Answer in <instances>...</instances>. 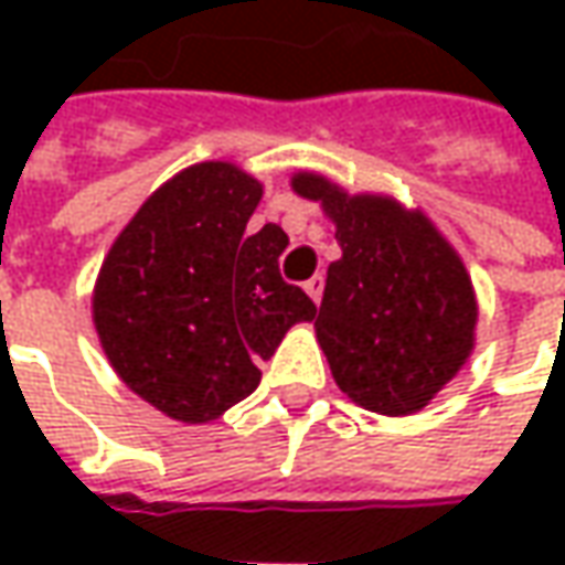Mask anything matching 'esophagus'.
Masks as SVG:
<instances>
[{
  "label": "esophagus",
  "instance_id": "esophagus-1",
  "mask_svg": "<svg viewBox=\"0 0 565 565\" xmlns=\"http://www.w3.org/2000/svg\"><path fill=\"white\" fill-rule=\"evenodd\" d=\"M305 292L311 295L315 301H320V295H323V276H320V273H315V276L305 282Z\"/></svg>",
  "mask_w": 565,
  "mask_h": 565
}]
</instances>
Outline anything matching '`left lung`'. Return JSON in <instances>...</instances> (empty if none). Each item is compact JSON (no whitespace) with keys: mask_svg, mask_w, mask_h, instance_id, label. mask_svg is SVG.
I'll list each match as a JSON object with an SVG mask.
<instances>
[{"mask_svg":"<svg viewBox=\"0 0 565 565\" xmlns=\"http://www.w3.org/2000/svg\"><path fill=\"white\" fill-rule=\"evenodd\" d=\"M292 188L337 223L342 257L327 270L315 330L339 390L380 415L418 412L475 345L462 257L422 210L393 198L345 194L315 172H298Z\"/></svg>","mask_w":565,"mask_h":565,"instance_id":"obj_1","label":"left lung"}]
</instances>
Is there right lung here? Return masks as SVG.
Wrapping results in <instances>:
<instances>
[{"instance_id": "1", "label": "right lung", "mask_w": 565, "mask_h": 565, "mask_svg": "<svg viewBox=\"0 0 565 565\" xmlns=\"http://www.w3.org/2000/svg\"><path fill=\"white\" fill-rule=\"evenodd\" d=\"M264 188L232 163H198L157 188L106 254L94 327L143 402L185 424L220 418L260 383L257 364L315 301L279 276L289 235H248Z\"/></svg>"}]
</instances>
